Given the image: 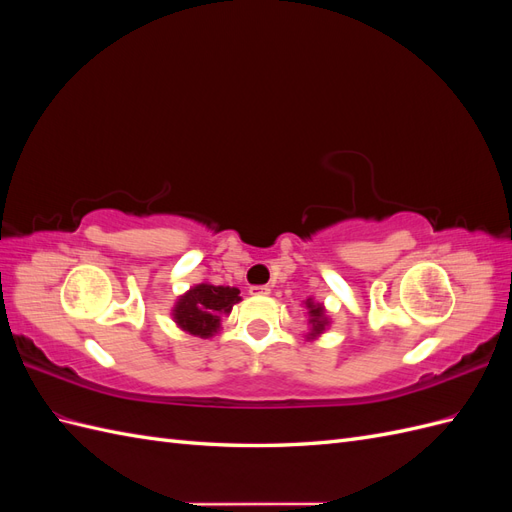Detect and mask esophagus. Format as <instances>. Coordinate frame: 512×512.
<instances>
[{"instance_id": "esophagus-1", "label": "esophagus", "mask_w": 512, "mask_h": 512, "mask_svg": "<svg viewBox=\"0 0 512 512\" xmlns=\"http://www.w3.org/2000/svg\"><path fill=\"white\" fill-rule=\"evenodd\" d=\"M252 294H271V286H252Z\"/></svg>"}]
</instances>
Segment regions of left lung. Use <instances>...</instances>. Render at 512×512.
Listing matches in <instances>:
<instances>
[{"label":"left lung","mask_w":512,"mask_h":512,"mask_svg":"<svg viewBox=\"0 0 512 512\" xmlns=\"http://www.w3.org/2000/svg\"><path fill=\"white\" fill-rule=\"evenodd\" d=\"M305 303V312H307V333L305 339H318L322 333H327L331 318L327 314V307L322 303L314 301V299H307Z\"/></svg>","instance_id":"1"}]
</instances>
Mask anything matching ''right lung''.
Returning <instances> with one entry per match:
<instances>
[{
    "mask_svg": "<svg viewBox=\"0 0 512 512\" xmlns=\"http://www.w3.org/2000/svg\"><path fill=\"white\" fill-rule=\"evenodd\" d=\"M239 301V288L203 282L181 294L175 301V307L170 309V316L181 331L209 339L222 329V318L228 316L232 305Z\"/></svg>",
    "mask_w": 512,
    "mask_h": 512,
    "instance_id": "obj_1",
    "label": "right lung"
}]
</instances>
